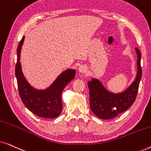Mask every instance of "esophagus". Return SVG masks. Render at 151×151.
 I'll use <instances>...</instances> for the list:
<instances>
[{
  "label": "esophagus",
  "mask_w": 151,
  "mask_h": 151,
  "mask_svg": "<svg viewBox=\"0 0 151 151\" xmlns=\"http://www.w3.org/2000/svg\"><path fill=\"white\" fill-rule=\"evenodd\" d=\"M79 71L80 72H81V73H84V72H85L86 71L85 67H84V66H80L79 68Z\"/></svg>",
  "instance_id": "1"
}]
</instances>
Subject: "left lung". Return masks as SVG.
<instances>
[{"mask_svg": "<svg viewBox=\"0 0 151 151\" xmlns=\"http://www.w3.org/2000/svg\"><path fill=\"white\" fill-rule=\"evenodd\" d=\"M135 50L137 53V75L133 83L125 91L113 94L107 91L98 80L92 79L88 82L91 109L99 118H113L127 111L135 102L142 78L141 53L137 48Z\"/></svg>", "mask_w": 151, "mask_h": 151, "instance_id": "1", "label": "left lung"}]
</instances>
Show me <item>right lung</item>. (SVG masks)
<instances>
[{"label":"right lung","instance_id":"1","mask_svg":"<svg viewBox=\"0 0 151 151\" xmlns=\"http://www.w3.org/2000/svg\"><path fill=\"white\" fill-rule=\"evenodd\" d=\"M24 39V36L22 37L18 46L17 63L15 69L20 97L27 108L35 115L45 118H54L62 112V93L67 84L74 79L76 71L67 69L63 72L47 89H34L26 81L21 71L20 53Z\"/></svg>","mask_w":151,"mask_h":151}]
</instances>
